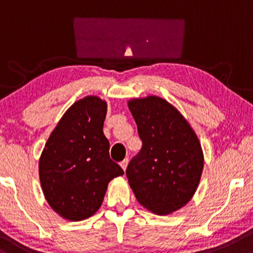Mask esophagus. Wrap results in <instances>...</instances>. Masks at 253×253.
<instances>
[{"mask_svg":"<svg viewBox=\"0 0 253 253\" xmlns=\"http://www.w3.org/2000/svg\"><path fill=\"white\" fill-rule=\"evenodd\" d=\"M127 163H129V160H127V159H124V160L121 163V167H122V169H123L124 172H126V167H127Z\"/></svg>","mask_w":253,"mask_h":253,"instance_id":"esophagus-1","label":"esophagus"}]
</instances>
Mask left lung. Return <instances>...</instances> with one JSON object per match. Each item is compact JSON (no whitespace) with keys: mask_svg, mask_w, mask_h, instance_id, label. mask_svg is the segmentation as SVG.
<instances>
[{"mask_svg":"<svg viewBox=\"0 0 253 253\" xmlns=\"http://www.w3.org/2000/svg\"><path fill=\"white\" fill-rule=\"evenodd\" d=\"M127 106L142 141L126 172L130 188L144 208L171 214L191 200L200 184V141L181 113L160 96L132 99Z\"/></svg>","mask_w":253,"mask_h":253,"instance_id":"8db88e82","label":"left lung"}]
</instances>
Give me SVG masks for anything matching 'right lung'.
Returning a JSON list of instances; mask_svg holds the SVG:
<instances>
[{"label":"right lung","mask_w":253,"mask_h":253,"mask_svg":"<svg viewBox=\"0 0 253 253\" xmlns=\"http://www.w3.org/2000/svg\"><path fill=\"white\" fill-rule=\"evenodd\" d=\"M107 104L95 95L74 103L59 119L39 159V179L51 208L81 221L100 208L107 185L124 171L110 159L103 126Z\"/></svg>","instance_id":"right-lung-1"}]
</instances>
